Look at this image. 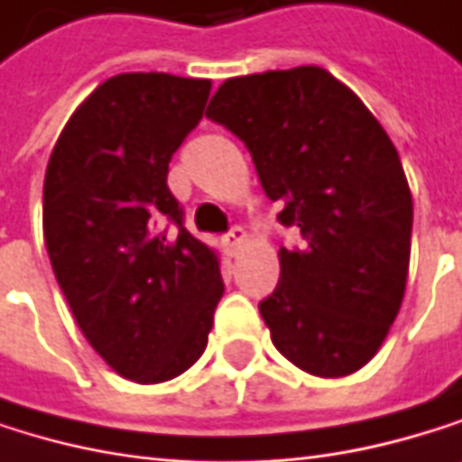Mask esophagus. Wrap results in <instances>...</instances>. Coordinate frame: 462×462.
Masks as SVG:
<instances>
[{"label":"esophagus","instance_id":"1","mask_svg":"<svg viewBox=\"0 0 462 462\" xmlns=\"http://www.w3.org/2000/svg\"><path fill=\"white\" fill-rule=\"evenodd\" d=\"M224 246H226L229 254H238V252L246 246V229H241V226H233V229H229V233L224 236Z\"/></svg>","mask_w":462,"mask_h":462}]
</instances>
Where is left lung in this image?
I'll return each mask as SVG.
<instances>
[{
  "instance_id": "obj_1",
  "label": "left lung",
  "mask_w": 462,
  "mask_h": 462,
  "mask_svg": "<svg viewBox=\"0 0 462 462\" xmlns=\"http://www.w3.org/2000/svg\"><path fill=\"white\" fill-rule=\"evenodd\" d=\"M208 117L246 142L279 221L304 244L279 249L260 304L276 350L318 378L361 370L394 323L411 263L413 197L397 147L326 68L226 79Z\"/></svg>"
}]
</instances>
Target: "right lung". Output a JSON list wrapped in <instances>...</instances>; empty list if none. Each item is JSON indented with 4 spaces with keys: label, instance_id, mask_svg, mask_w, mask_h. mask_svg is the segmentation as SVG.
I'll return each mask as SVG.
<instances>
[{
    "label": "right lung",
    "instance_id": "add662e5",
    "mask_svg": "<svg viewBox=\"0 0 462 462\" xmlns=\"http://www.w3.org/2000/svg\"><path fill=\"white\" fill-rule=\"evenodd\" d=\"M208 95L210 79L112 76L70 115L46 167L54 276L84 339L134 383L172 381L194 365L224 292L218 252L183 226L167 186Z\"/></svg>",
    "mask_w": 462,
    "mask_h": 462
}]
</instances>
